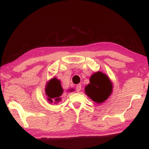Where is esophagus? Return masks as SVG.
I'll use <instances>...</instances> for the list:
<instances>
[{
  "label": "esophagus",
  "instance_id": "esophagus-1",
  "mask_svg": "<svg viewBox=\"0 0 149 149\" xmlns=\"http://www.w3.org/2000/svg\"><path fill=\"white\" fill-rule=\"evenodd\" d=\"M81 84L77 85L76 87V91H77V92H79V91H81Z\"/></svg>",
  "mask_w": 149,
  "mask_h": 149
}]
</instances>
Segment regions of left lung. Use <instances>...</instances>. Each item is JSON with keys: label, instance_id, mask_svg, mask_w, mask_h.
Wrapping results in <instances>:
<instances>
[{"label": "left lung", "instance_id": "1", "mask_svg": "<svg viewBox=\"0 0 149 149\" xmlns=\"http://www.w3.org/2000/svg\"><path fill=\"white\" fill-rule=\"evenodd\" d=\"M89 81L90 83L85 87L86 94L95 102H103L112 93L111 81L107 75L100 72L94 73Z\"/></svg>", "mask_w": 149, "mask_h": 149}]
</instances>
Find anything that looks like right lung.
Segmentation results:
<instances>
[{"label": "right lung", "instance_id": "obj_1", "mask_svg": "<svg viewBox=\"0 0 149 149\" xmlns=\"http://www.w3.org/2000/svg\"><path fill=\"white\" fill-rule=\"evenodd\" d=\"M45 91L47 96L48 97V100L50 102H52L54 100H55L56 102L60 101L61 100L60 97L63 93L60 81L56 78L52 79L47 85Z\"/></svg>", "mask_w": 149, "mask_h": 149}]
</instances>
